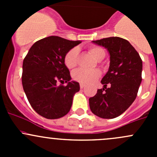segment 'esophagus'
<instances>
[{
  "mask_svg": "<svg viewBox=\"0 0 157 157\" xmlns=\"http://www.w3.org/2000/svg\"><path fill=\"white\" fill-rule=\"evenodd\" d=\"M85 86H86V85H85L84 83H80V89H83V88L85 87Z\"/></svg>",
  "mask_w": 157,
  "mask_h": 157,
  "instance_id": "34e87169",
  "label": "esophagus"
}]
</instances>
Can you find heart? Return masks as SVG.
Masks as SVG:
<instances>
[{"mask_svg":"<svg viewBox=\"0 0 157 157\" xmlns=\"http://www.w3.org/2000/svg\"><path fill=\"white\" fill-rule=\"evenodd\" d=\"M90 54L97 61L103 59L105 56V52L103 48L99 46H92L89 48ZM79 49L77 47L70 49L65 54L64 58V62L66 67L69 69H72L77 65L78 63ZM101 75V72L99 70H86L79 68L73 73V78L79 83L88 84L92 83L95 80L99 78Z\"/></svg>","mask_w":157,"mask_h":157,"instance_id":"b5f03b06","label":"heart"}]
</instances>
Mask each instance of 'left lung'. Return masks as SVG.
Segmentation results:
<instances>
[{
    "instance_id": "1",
    "label": "left lung",
    "mask_w": 157,
    "mask_h": 157,
    "mask_svg": "<svg viewBox=\"0 0 157 157\" xmlns=\"http://www.w3.org/2000/svg\"><path fill=\"white\" fill-rule=\"evenodd\" d=\"M93 42L107 48L110 65L101 80L103 88L89 99L90 110L99 118H116L137 97L142 80V60L135 48L122 38L109 37Z\"/></svg>"
}]
</instances>
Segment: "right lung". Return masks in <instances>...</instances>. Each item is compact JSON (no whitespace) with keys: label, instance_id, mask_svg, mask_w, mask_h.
I'll list each match as a JSON object with an SVG mask.
<instances>
[{"label":"right lung","instance_id":"1","mask_svg":"<svg viewBox=\"0 0 157 157\" xmlns=\"http://www.w3.org/2000/svg\"><path fill=\"white\" fill-rule=\"evenodd\" d=\"M80 42L48 36L35 42L25 57L22 74L23 90L31 106L41 116L57 119L69 112L80 84L70 81L71 77L64 58L70 49ZM58 81L68 85L58 86Z\"/></svg>","mask_w":157,"mask_h":157}]
</instances>
